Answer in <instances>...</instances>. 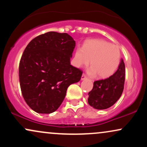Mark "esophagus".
<instances>
[{"label": "esophagus", "instance_id": "1", "mask_svg": "<svg viewBox=\"0 0 147 147\" xmlns=\"http://www.w3.org/2000/svg\"><path fill=\"white\" fill-rule=\"evenodd\" d=\"M87 79L86 75L85 74H83L82 76V80H84V79Z\"/></svg>", "mask_w": 147, "mask_h": 147}]
</instances>
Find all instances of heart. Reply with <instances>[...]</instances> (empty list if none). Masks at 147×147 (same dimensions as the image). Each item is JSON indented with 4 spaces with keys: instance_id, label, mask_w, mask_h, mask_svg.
I'll use <instances>...</instances> for the list:
<instances>
[{
    "instance_id": "heart-1",
    "label": "heart",
    "mask_w": 147,
    "mask_h": 147,
    "mask_svg": "<svg viewBox=\"0 0 147 147\" xmlns=\"http://www.w3.org/2000/svg\"><path fill=\"white\" fill-rule=\"evenodd\" d=\"M92 66L88 73L98 75L100 78H108L114 74L120 62V51L117 46L102 39H90L86 41L82 48L75 50L72 63L77 68Z\"/></svg>"
}]
</instances>
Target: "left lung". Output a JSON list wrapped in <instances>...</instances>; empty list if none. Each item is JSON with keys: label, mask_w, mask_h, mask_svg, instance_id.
<instances>
[{"label": "left lung", "mask_w": 147, "mask_h": 147, "mask_svg": "<svg viewBox=\"0 0 147 147\" xmlns=\"http://www.w3.org/2000/svg\"><path fill=\"white\" fill-rule=\"evenodd\" d=\"M125 81V65L121 61L117 70L109 78L95 81L88 92V102L94 109L103 110L115 104L122 95Z\"/></svg>", "instance_id": "1"}]
</instances>
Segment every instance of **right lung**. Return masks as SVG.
Masks as SVG:
<instances>
[{"label": "right lung", "instance_id": "right-lung-1", "mask_svg": "<svg viewBox=\"0 0 147 147\" xmlns=\"http://www.w3.org/2000/svg\"><path fill=\"white\" fill-rule=\"evenodd\" d=\"M75 41L67 33L48 32L28 43L19 63V82L25 102L38 113H52L63 102L70 84L82 71L70 65Z\"/></svg>", "mask_w": 147, "mask_h": 147}]
</instances>
